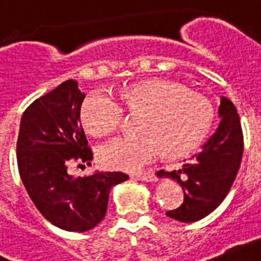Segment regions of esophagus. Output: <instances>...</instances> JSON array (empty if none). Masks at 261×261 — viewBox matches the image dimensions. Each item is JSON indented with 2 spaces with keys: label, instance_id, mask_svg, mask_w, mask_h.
Masks as SVG:
<instances>
[{
  "label": "esophagus",
  "instance_id": "obj_1",
  "mask_svg": "<svg viewBox=\"0 0 261 261\" xmlns=\"http://www.w3.org/2000/svg\"><path fill=\"white\" fill-rule=\"evenodd\" d=\"M135 178L141 179V181H147V182H154L156 181L155 174L152 171H142V173H137Z\"/></svg>",
  "mask_w": 261,
  "mask_h": 261
}]
</instances>
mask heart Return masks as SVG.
Instances as JSON below:
<instances>
[{
	"label": "heart",
	"mask_w": 261,
	"mask_h": 261,
	"mask_svg": "<svg viewBox=\"0 0 261 261\" xmlns=\"http://www.w3.org/2000/svg\"><path fill=\"white\" fill-rule=\"evenodd\" d=\"M114 99L91 94L80 109L84 130L95 138L115 133L122 112L141 115L139 138H118L99 149L103 166L115 170H135L158 154L181 158L204 142L215 119L212 101L179 83L164 79L138 82L116 91Z\"/></svg>",
	"instance_id": "1"
}]
</instances>
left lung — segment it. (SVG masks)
Segmentation results:
<instances>
[{
  "instance_id": "left-lung-1",
  "label": "left lung",
  "mask_w": 261,
  "mask_h": 261,
  "mask_svg": "<svg viewBox=\"0 0 261 261\" xmlns=\"http://www.w3.org/2000/svg\"><path fill=\"white\" fill-rule=\"evenodd\" d=\"M221 118L215 134L189 162L171 171L160 170V178L174 179L184 189V202L166 216L181 222H194L215 211L229 193L243 156L240 116L228 97L221 96Z\"/></svg>"
}]
</instances>
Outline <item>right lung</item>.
Returning a JSON list of instances; mask_svg holds the SVG:
<instances>
[{
    "label": "right lung",
    "instance_id": "right-lung-1",
    "mask_svg": "<svg viewBox=\"0 0 261 261\" xmlns=\"http://www.w3.org/2000/svg\"><path fill=\"white\" fill-rule=\"evenodd\" d=\"M86 95L65 80L36 99L22 114L17 164L28 194L44 217L68 232H86L105 219L112 186L128 179L120 171L88 177L68 173L72 164L91 165L80 109Z\"/></svg>",
    "mask_w": 261,
    "mask_h": 261
}]
</instances>
